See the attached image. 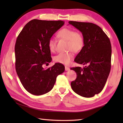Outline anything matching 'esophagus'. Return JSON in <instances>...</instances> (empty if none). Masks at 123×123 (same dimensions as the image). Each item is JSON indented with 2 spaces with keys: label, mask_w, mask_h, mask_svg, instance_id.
Listing matches in <instances>:
<instances>
[{
  "label": "esophagus",
  "mask_w": 123,
  "mask_h": 123,
  "mask_svg": "<svg viewBox=\"0 0 123 123\" xmlns=\"http://www.w3.org/2000/svg\"><path fill=\"white\" fill-rule=\"evenodd\" d=\"M65 70L66 71H68V70H70V68L69 67H65Z\"/></svg>",
  "instance_id": "obj_1"
}]
</instances>
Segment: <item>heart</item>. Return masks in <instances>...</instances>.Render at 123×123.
<instances>
[{"label": "heart", "mask_w": 123, "mask_h": 123, "mask_svg": "<svg viewBox=\"0 0 123 123\" xmlns=\"http://www.w3.org/2000/svg\"><path fill=\"white\" fill-rule=\"evenodd\" d=\"M57 37L60 39L67 41V53H60L54 57V61L57 63L68 65L74 58L73 53H79L84 49L85 40L84 35L81 32L75 31L74 29L64 28L60 30L57 34ZM48 48L51 53L56 51V42L55 39L50 38L48 41Z\"/></svg>", "instance_id": "b5f03b06"}]
</instances>
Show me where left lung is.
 <instances>
[{
    "instance_id": "obj_1",
    "label": "left lung",
    "mask_w": 123,
    "mask_h": 123,
    "mask_svg": "<svg viewBox=\"0 0 123 123\" xmlns=\"http://www.w3.org/2000/svg\"><path fill=\"white\" fill-rule=\"evenodd\" d=\"M82 32L85 40L84 49L74 60L85 67L70 68L76 79L71 82L73 90L81 96L90 98L103 90L111 67V44L100 27L92 23L69 21Z\"/></svg>"
}]
</instances>
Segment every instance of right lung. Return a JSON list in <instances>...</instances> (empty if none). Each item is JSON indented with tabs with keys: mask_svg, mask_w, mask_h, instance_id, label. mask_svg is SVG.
<instances>
[{
	"mask_svg": "<svg viewBox=\"0 0 123 123\" xmlns=\"http://www.w3.org/2000/svg\"><path fill=\"white\" fill-rule=\"evenodd\" d=\"M62 20L33 19L29 22L16 39L15 66L24 88L31 94L40 95L50 91L57 76L64 71L62 64L56 63L44 69L51 61L48 41L63 25Z\"/></svg>",
	"mask_w": 123,
	"mask_h": 123,
	"instance_id": "right-lung-1",
	"label": "right lung"
}]
</instances>
